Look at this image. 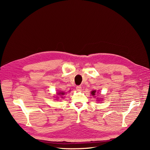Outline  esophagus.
Masks as SVG:
<instances>
[{
	"label": "esophagus",
	"mask_w": 150,
	"mask_h": 150,
	"mask_svg": "<svg viewBox=\"0 0 150 150\" xmlns=\"http://www.w3.org/2000/svg\"><path fill=\"white\" fill-rule=\"evenodd\" d=\"M76 90L78 91H81V89H82V88H81V86H76Z\"/></svg>",
	"instance_id": "obj_1"
}]
</instances>
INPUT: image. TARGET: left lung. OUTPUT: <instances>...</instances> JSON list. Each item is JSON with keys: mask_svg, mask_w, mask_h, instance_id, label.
<instances>
[{"mask_svg": "<svg viewBox=\"0 0 150 150\" xmlns=\"http://www.w3.org/2000/svg\"><path fill=\"white\" fill-rule=\"evenodd\" d=\"M91 94H92V96H94L95 95H96V94H97L96 91V90H93V91H92L91 93Z\"/></svg>", "mask_w": 150, "mask_h": 150, "instance_id": "8db88e82", "label": "left lung"}]
</instances>
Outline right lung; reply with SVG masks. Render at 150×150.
Here are the masks:
<instances>
[{"label": "right lung", "mask_w": 150, "mask_h": 150, "mask_svg": "<svg viewBox=\"0 0 150 150\" xmlns=\"http://www.w3.org/2000/svg\"><path fill=\"white\" fill-rule=\"evenodd\" d=\"M57 94V95H59V96H61V97L62 98H63V97H62L63 95H64V94H65V93H64V92H60V91H59V92H58ZM57 98H59L57 97Z\"/></svg>", "instance_id": "1"}]
</instances>
